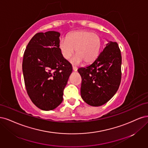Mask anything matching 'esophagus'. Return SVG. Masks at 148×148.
Masks as SVG:
<instances>
[{
	"instance_id": "34e87169",
	"label": "esophagus",
	"mask_w": 148,
	"mask_h": 148,
	"mask_svg": "<svg viewBox=\"0 0 148 148\" xmlns=\"http://www.w3.org/2000/svg\"><path fill=\"white\" fill-rule=\"evenodd\" d=\"M73 69L74 71H75V72H76V71H77V68L75 67V66H73Z\"/></svg>"
}]
</instances>
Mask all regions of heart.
<instances>
[{
	"label": "heart",
	"mask_w": 148,
	"mask_h": 148,
	"mask_svg": "<svg viewBox=\"0 0 148 148\" xmlns=\"http://www.w3.org/2000/svg\"><path fill=\"white\" fill-rule=\"evenodd\" d=\"M59 47L62 56L66 60L69 59L75 53L71 60L74 64L82 61L85 64L92 63L99 55L101 48V38L97 34L88 31H78L71 32L67 39L60 40Z\"/></svg>",
	"instance_id": "obj_1"
}]
</instances>
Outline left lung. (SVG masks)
<instances>
[{"instance_id": "8db88e82", "label": "left lung", "mask_w": 148, "mask_h": 148, "mask_svg": "<svg viewBox=\"0 0 148 148\" xmlns=\"http://www.w3.org/2000/svg\"><path fill=\"white\" fill-rule=\"evenodd\" d=\"M122 56L116 42L106 47L92 64L77 71L82 77L81 97L92 106L106 103L116 94L121 81Z\"/></svg>"}]
</instances>
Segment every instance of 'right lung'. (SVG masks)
<instances>
[{
  "label": "right lung",
  "mask_w": 148,
  "mask_h": 148,
  "mask_svg": "<svg viewBox=\"0 0 148 148\" xmlns=\"http://www.w3.org/2000/svg\"><path fill=\"white\" fill-rule=\"evenodd\" d=\"M60 33L39 32L26 47L23 73L27 93L32 103L44 111H50L63 101V90L73 68L59 48Z\"/></svg>",
  "instance_id": "obj_1"
}]
</instances>
